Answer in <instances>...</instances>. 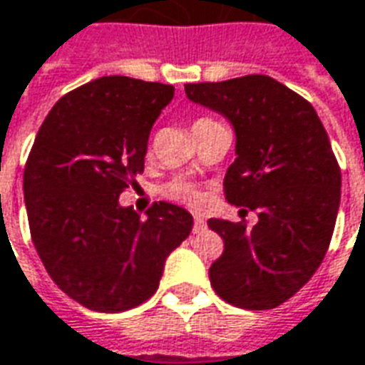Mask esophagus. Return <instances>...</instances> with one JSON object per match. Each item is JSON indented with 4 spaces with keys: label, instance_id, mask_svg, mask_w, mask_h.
Returning <instances> with one entry per match:
<instances>
[{
    "label": "esophagus",
    "instance_id": "esophagus-1",
    "mask_svg": "<svg viewBox=\"0 0 365 365\" xmlns=\"http://www.w3.org/2000/svg\"><path fill=\"white\" fill-rule=\"evenodd\" d=\"M205 229V217L199 215V212H195V233H199Z\"/></svg>",
    "mask_w": 365,
    "mask_h": 365
}]
</instances>
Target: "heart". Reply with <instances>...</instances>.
<instances>
[{"label":"heart","mask_w":365,"mask_h":365,"mask_svg":"<svg viewBox=\"0 0 365 365\" xmlns=\"http://www.w3.org/2000/svg\"><path fill=\"white\" fill-rule=\"evenodd\" d=\"M209 124H215V120L211 118H197L192 122V130L197 128H202V126H209ZM166 197L175 200H182V202H199L200 192L199 188L195 187L190 180H185V178H177L173 182H168L165 188Z\"/></svg>","instance_id":"1"}]
</instances>
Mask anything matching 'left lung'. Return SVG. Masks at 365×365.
Wrapping results in <instances>:
<instances>
[{"label": "left lung", "instance_id": "left-lung-1", "mask_svg": "<svg viewBox=\"0 0 365 365\" xmlns=\"http://www.w3.org/2000/svg\"><path fill=\"white\" fill-rule=\"evenodd\" d=\"M185 92L233 124L225 197L259 217L253 227L209 219L225 241L209 269L212 289L243 309H273L312 279L334 235L341 170L327 132L305 98L269 76L185 84Z\"/></svg>", "mask_w": 365, "mask_h": 365}]
</instances>
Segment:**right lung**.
<instances>
[{"label":"right lung","instance_id":"1","mask_svg":"<svg viewBox=\"0 0 365 365\" xmlns=\"http://www.w3.org/2000/svg\"><path fill=\"white\" fill-rule=\"evenodd\" d=\"M173 96L168 84L104 76L60 98L34 140L24 170L31 241L53 283L88 309L116 314L153 297L166 257L190 235L182 207L154 202L140 217L118 202Z\"/></svg>","mask_w":365,"mask_h":365}]
</instances>
